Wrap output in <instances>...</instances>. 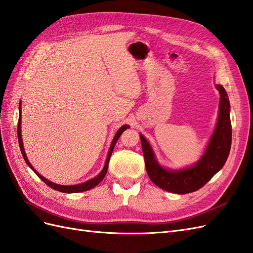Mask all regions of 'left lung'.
<instances>
[{"label":"left lung","mask_w":253,"mask_h":253,"mask_svg":"<svg viewBox=\"0 0 253 253\" xmlns=\"http://www.w3.org/2000/svg\"><path fill=\"white\" fill-rule=\"evenodd\" d=\"M216 88L220 94L217 124L204 154L197 164L180 170L164 168L156 159L150 142L144 138V135L140 134L148 177L161 189L177 194L197 191L224 166L230 154L232 142L230 101L222 85L216 84Z\"/></svg>","instance_id":"left-lung-1"}]
</instances>
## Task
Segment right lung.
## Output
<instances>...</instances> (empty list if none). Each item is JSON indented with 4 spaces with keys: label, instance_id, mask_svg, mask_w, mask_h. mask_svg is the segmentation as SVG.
Masks as SVG:
<instances>
[{
    "label": "right lung",
    "instance_id": "add662e5",
    "mask_svg": "<svg viewBox=\"0 0 253 253\" xmlns=\"http://www.w3.org/2000/svg\"><path fill=\"white\" fill-rule=\"evenodd\" d=\"M127 128H129L128 125H124L122 126L118 132L115 133L114 138L111 142V145H110V148H109V152H108V156H107V159H106V163H105V167H103V169L101 170V172L98 174V175L95 176L94 178H90L89 180H86V182L84 183H81V184H77V185H70V186H65V185H59V184H55V183H52L50 182V180H48L47 178H44L42 175H41L40 173H38L33 166H32L30 164V161L27 157V154H25L24 152V147H23V142H22V137H21V102L19 103V121H18V128H17V131H18V142H19V146H20V151H21V154L23 156V159L25 163H27V165L31 168L32 170H33L36 175L40 177L42 182L44 184H47L49 187H51V188L54 189V190H57V191H61V192H65V193H76V192H82V191H86V190H89L94 188L95 186L98 185L101 180L103 179V177L106 176L107 174V171H108V165H109V160H110V157H111L112 155V152H113V148L115 146V143L118 142L119 138L121 137V134L124 132Z\"/></svg>",
    "mask_w": 253,
    "mask_h": 253
}]
</instances>
